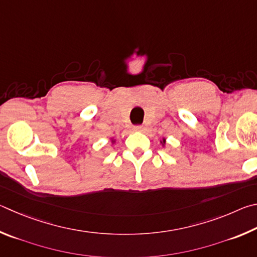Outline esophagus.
<instances>
[{
  "label": "esophagus",
  "instance_id": "34e87169",
  "mask_svg": "<svg viewBox=\"0 0 257 257\" xmlns=\"http://www.w3.org/2000/svg\"><path fill=\"white\" fill-rule=\"evenodd\" d=\"M133 130L136 132H142L143 130H145V127H143V126H141V125H137V126H134Z\"/></svg>",
  "mask_w": 257,
  "mask_h": 257
}]
</instances>
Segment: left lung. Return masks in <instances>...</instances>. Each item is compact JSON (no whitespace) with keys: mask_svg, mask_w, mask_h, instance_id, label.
<instances>
[{"mask_svg":"<svg viewBox=\"0 0 257 257\" xmlns=\"http://www.w3.org/2000/svg\"><path fill=\"white\" fill-rule=\"evenodd\" d=\"M160 143H161V146L165 148V146H166V139L163 138V140H160Z\"/></svg>","mask_w":257,"mask_h":257,"instance_id":"8db88e82","label":"left lung"}]
</instances>
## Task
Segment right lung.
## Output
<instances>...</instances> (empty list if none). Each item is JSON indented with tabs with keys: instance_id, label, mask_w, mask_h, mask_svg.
<instances>
[{
	"instance_id": "right-lung-1",
	"label": "right lung",
	"mask_w": 257,
	"mask_h": 257,
	"mask_svg": "<svg viewBox=\"0 0 257 257\" xmlns=\"http://www.w3.org/2000/svg\"><path fill=\"white\" fill-rule=\"evenodd\" d=\"M110 141H111V145H115V142H116V140L114 138H110Z\"/></svg>"
}]
</instances>
